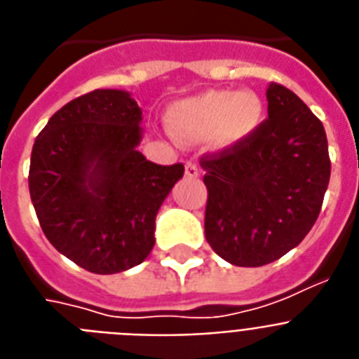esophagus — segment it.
Segmentation results:
<instances>
[{
  "label": "esophagus",
  "instance_id": "1",
  "mask_svg": "<svg viewBox=\"0 0 359 359\" xmlns=\"http://www.w3.org/2000/svg\"><path fill=\"white\" fill-rule=\"evenodd\" d=\"M186 177H188V179H197L198 177V173H201V171H198V165L195 164V162H186Z\"/></svg>",
  "mask_w": 359,
  "mask_h": 359
}]
</instances>
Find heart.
<instances>
[{"instance_id": "1", "label": "heart", "mask_w": 359, "mask_h": 359, "mask_svg": "<svg viewBox=\"0 0 359 359\" xmlns=\"http://www.w3.org/2000/svg\"><path fill=\"white\" fill-rule=\"evenodd\" d=\"M264 116L266 107L255 91L210 89L175 102L168 111V129L180 142L210 137L217 147L228 149L254 137Z\"/></svg>"}]
</instances>
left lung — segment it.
Segmentation results:
<instances>
[{
	"label": "left lung",
	"mask_w": 359,
	"mask_h": 359,
	"mask_svg": "<svg viewBox=\"0 0 359 359\" xmlns=\"http://www.w3.org/2000/svg\"><path fill=\"white\" fill-rule=\"evenodd\" d=\"M268 118L246 142L204 156V233L236 266H263L296 248L314 226L328 179L327 133L290 89L270 83Z\"/></svg>",
	"instance_id": "1"
}]
</instances>
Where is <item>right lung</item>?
I'll return each instance as SVG.
<instances>
[{
  "label": "right lung",
  "instance_id": "add662e5",
  "mask_svg": "<svg viewBox=\"0 0 359 359\" xmlns=\"http://www.w3.org/2000/svg\"><path fill=\"white\" fill-rule=\"evenodd\" d=\"M142 109L131 93L95 89L36 137L29 189L50 245L93 273L137 266L155 246V219L184 165L138 151Z\"/></svg>",
  "mask_w": 359,
  "mask_h": 359
}]
</instances>
